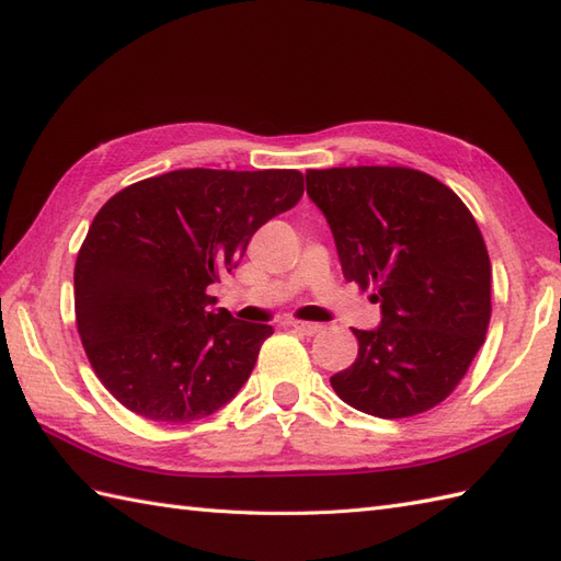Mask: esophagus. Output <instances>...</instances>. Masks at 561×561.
Returning a JSON list of instances; mask_svg holds the SVG:
<instances>
[{"mask_svg": "<svg viewBox=\"0 0 561 561\" xmlns=\"http://www.w3.org/2000/svg\"><path fill=\"white\" fill-rule=\"evenodd\" d=\"M291 330L298 334H306V336H316L322 328L318 322H304V320H291Z\"/></svg>", "mask_w": 561, "mask_h": 561, "instance_id": "esophagus-1", "label": "esophagus"}]
</instances>
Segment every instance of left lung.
Instances as JSON below:
<instances>
[{
  "label": "left lung",
  "instance_id": "left-lung-1",
  "mask_svg": "<svg viewBox=\"0 0 561 561\" xmlns=\"http://www.w3.org/2000/svg\"><path fill=\"white\" fill-rule=\"evenodd\" d=\"M306 184L346 282L375 286L382 320L354 330L358 356L330 377L342 401L377 419H409L461 382L490 324V257L473 215L409 167L308 169Z\"/></svg>",
  "mask_w": 561,
  "mask_h": 561
}]
</instances>
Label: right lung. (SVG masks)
<instances>
[{
	"instance_id": "obj_1",
	"label": "right lung",
	"mask_w": 561,
	"mask_h": 561,
	"mask_svg": "<svg viewBox=\"0 0 561 561\" xmlns=\"http://www.w3.org/2000/svg\"><path fill=\"white\" fill-rule=\"evenodd\" d=\"M304 195L296 169H176L102 205L73 270L76 324L100 382L142 419L191 423L239 394L275 332L213 308L210 286Z\"/></svg>"
}]
</instances>
